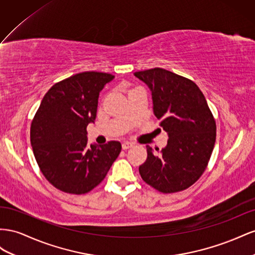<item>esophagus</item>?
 <instances>
[{
	"label": "esophagus",
	"mask_w": 255,
	"mask_h": 255,
	"mask_svg": "<svg viewBox=\"0 0 255 255\" xmlns=\"http://www.w3.org/2000/svg\"><path fill=\"white\" fill-rule=\"evenodd\" d=\"M122 146H123V149H128V148L133 146V143H131V142H124Z\"/></svg>",
	"instance_id": "esophagus-1"
}]
</instances>
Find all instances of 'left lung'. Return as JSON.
<instances>
[{
  "instance_id": "left-lung-1",
  "label": "left lung",
  "mask_w": 255,
  "mask_h": 255,
  "mask_svg": "<svg viewBox=\"0 0 255 255\" xmlns=\"http://www.w3.org/2000/svg\"><path fill=\"white\" fill-rule=\"evenodd\" d=\"M151 91L154 113L168 132V145L154 152L139 172L147 185L162 193L183 191L207 168L216 142V121L203 93L190 79L162 68L134 72Z\"/></svg>"
}]
</instances>
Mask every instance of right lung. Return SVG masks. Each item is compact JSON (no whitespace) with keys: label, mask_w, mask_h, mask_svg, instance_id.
I'll use <instances>...</instances> for the list:
<instances>
[{"label":"right lung","mask_w":255,"mask_h":255,"mask_svg":"<svg viewBox=\"0 0 255 255\" xmlns=\"http://www.w3.org/2000/svg\"><path fill=\"white\" fill-rule=\"evenodd\" d=\"M114 76L79 72L55 83L31 124V144L42 175L59 190L85 194L106 177L122 145H87L86 127L96 119L98 97Z\"/></svg>","instance_id":"right-lung-1"}]
</instances>
